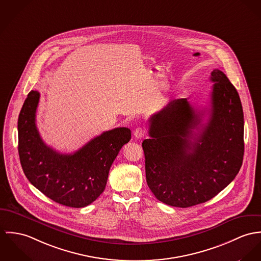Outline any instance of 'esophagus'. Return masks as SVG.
<instances>
[{"label":"esophagus","instance_id":"1","mask_svg":"<svg viewBox=\"0 0 261 261\" xmlns=\"http://www.w3.org/2000/svg\"><path fill=\"white\" fill-rule=\"evenodd\" d=\"M144 135L145 130L143 128L138 127V128H136V129L134 130V137H135V138H137V139H141L142 137H144Z\"/></svg>","mask_w":261,"mask_h":261}]
</instances>
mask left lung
Instances as JSON below:
<instances>
[{
	"label": "left lung",
	"instance_id": "left-lung-1",
	"mask_svg": "<svg viewBox=\"0 0 261 261\" xmlns=\"http://www.w3.org/2000/svg\"><path fill=\"white\" fill-rule=\"evenodd\" d=\"M208 119L186 98L170 101L150 117V139L142 143L148 187L167 205L186 208L206 202L239 172L244 154V119L239 95L215 69Z\"/></svg>",
	"mask_w": 261,
	"mask_h": 261
}]
</instances>
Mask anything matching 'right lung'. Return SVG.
<instances>
[{
    "label": "right lung",
    "instance_id": "add662e5",
    "mask_svg": "<svg viewBox=\"0 0 261 261\" xmlns=\"http://www.w3.org/2000/svg\"><path fill=\"white\" fill-rule=\"evenodd\" d=\"M38 91H31L18 119V151L30 182L53 201L85 207L104 191L110 167L131 139L126 127L103 132L73 154L59 153L42 140L36 126Z\"/></svg>",
    "mask_w": 261,
    "mask_h": 261
}]
</instances>
